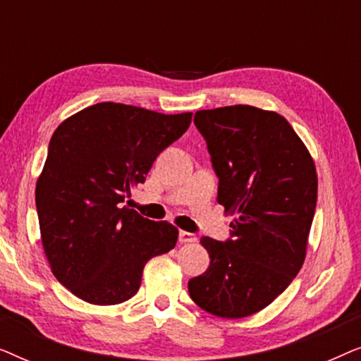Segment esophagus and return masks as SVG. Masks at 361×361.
I'll use <instances>...</instances> for the list:
<instances>
[{
	"mask_svg": "<svg viewBox=\"0 0 361 361\" xmlns=\"http://www.w3.org/2000/svg\"><path fill=\"white\" fill-rule=\"evenodd\" d=\"M179 241H182V243H195L197 236L194 233H189V231H179Z\"/></svg>",
	"mask_w": 361,
	"mask_h": 361,
	"instance_id": "obj_1",
	"label": "esophagus"
}]
</instances>
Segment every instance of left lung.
<instances>
[{
  "label": "left lung",
  "instance_id": "8db88e82",
  "mask_svg": "<svg viewBox=\"0 0 361 361\" xmlns=\"http://www.w3.org/2000/svg\"><path fill=\"white\" fill-rule=\"evenodd\" d=\"M219 177L216 202L236 216L230 238L202 236L210 266L189 281L207 312L240 319L264 309L298 276L317 204V174L288 120L248 105L197 111Z\"/></svg>",
  "mask_w": 361,
  "mask_h": 361
}]
</instances>
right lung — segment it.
Returning <instances> with one entry per match:
<instances>
[{
    "label": "right lung",
    "instance_id": "right-lung-1",
    "mask_svg": "<svg viewBox=\"0 0 361 361\" xmlns=\"http://www.w3.org/2000/svg\"><path fill=\"white\" fill-rule=\"evenodd\" d=\"M192 113L162 115L103 102L54 131L36 185L44 251L59 283L97 305L131 299L145 264L179 231L123 205L156 157L187 131Z\"/></svg>",
    "mask_w": 361,
    "mask_h": 361
}]
</instances>
